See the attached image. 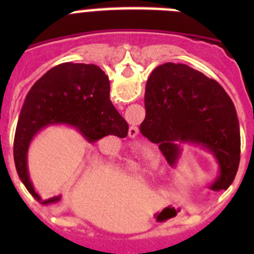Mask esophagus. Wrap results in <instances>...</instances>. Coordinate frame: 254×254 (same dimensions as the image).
<instances>
[{
  "instance_id": "esophagus-1",
  "label": "esophagus",
  "mask_w": 254,
  "mask_h": 254,
  "mask_svg": "<svg viewBox=\"0 0 254 254\" xmlns=\"http://www.w3.org/2000/svg\"><path fill=\"white\" fill-rule=\"evenodd\" d=\"M137 134H139V129H137V127H134V125H132V127H130L129 136L130 137H135Z\"/></svg>"
}]
</instances>
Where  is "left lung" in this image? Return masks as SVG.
Instances as JSON below:
<instances>
[{
	"label": "left lung",
	"mask_w": 254,
	"mask_h": 254,
	"mask_svg": "<svg viewBox=\"0 0 254 254\" xmlns=\"http://www.w3.org/2000/svg\"><path fill=\"white\" fill-rule=\"evenodd\" d=\"M145 108L140 131L157 143L171 166L181 151L177 141L196 143L219 163L210 189L231 186L240 165V124L231 98L215 79L184 64H163L147 79Z\"/></svg>",
	"instance_id": "obj_1"
}]
</instances>
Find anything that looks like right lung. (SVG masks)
I'll return each instance as SVG.
<instances>
[{
	"label": "right lung",
	"mask_w": 254,
	"mask_h": 254,
	"mask_svg": "<svg viewBox=\"0 0 254 254\" xmlns=\"http://www.w3.org/2000/svg\"><path fill=\"white\" fill-rule=\"evenodd\" d=\"M108 76L96 65L64 63L38 79L25 97L18 119L13 142L14 165L20 181L42 204L27 168V152L33 137L48 125L66 124L76 127L88 142L114 135L125 137L129 125L112 104Z\"/></svg>",
	"instance_id": "obj_1"
}]
</instances>
